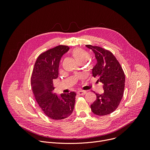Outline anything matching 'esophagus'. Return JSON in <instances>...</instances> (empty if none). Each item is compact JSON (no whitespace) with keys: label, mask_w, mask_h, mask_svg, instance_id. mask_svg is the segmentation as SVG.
Listing matches in <instances>:
<instances>
[{"label":"esophagus","mask_w":150,"mask_h":150,"mask_svg":"<svg viewBox=\"0 0 150 150\" xmlns=\"http://www.w3.org/2000/svg\"><path fill=\"white\" fill-rule=\"evenodd\" d=\"M87 93V91H85V90H80V91H78L77 92V94L79 95V96H82V95L85 94V93Z\"/></svg>","instance_id":"esophagus-1"}]
</instances>
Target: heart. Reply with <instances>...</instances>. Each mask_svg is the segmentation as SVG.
<instances>
[{
  "instance_id": "obj_1",
  "label": "heart",
  "mask_w": 150,
  "mask_h": 150,
  "mask_svg": "<svg viewBox=\"0 0 150 150\" xmlns=\"http://www.w3.org/2000/svg\"><path fill=\"white\" fill-rule=\"evenodd\" d=\"M72 54L78 63H85L90 57L89 53L81 48L74 49L72 51Z\"/></svg>"
}]
</instances>
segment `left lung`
<instances>
[{"label": "left lung", "instance_id": "1", "mask_svg": "<svg viewBox=\"0 0 150 150\" xmlns=\"http://www.w3.org/2000/svg\"><path fill=\"white\" fill-rule=\"evenodd\" d=\"M95 53L97 64L92 70L93 75L103 84L104 92L95 93L96 101L91 105L93 113L105 116L113 112L123 96L125 76L119 62L110 51L98 46L87 45Z\"/></svg>", "mask_w": 150, "mask_h": 150}]
</instances>
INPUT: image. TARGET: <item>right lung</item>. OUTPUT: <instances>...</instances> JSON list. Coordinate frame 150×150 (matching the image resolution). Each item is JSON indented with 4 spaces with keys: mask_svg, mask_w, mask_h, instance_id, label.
Segmentation results:
<instances>
[{
    "mask_svg": "<svg viewBox=\"0 0 150 150\" xmlns=\"http://www.w3.org/2000/svg\"><path fill=\"white\" fill-rule=\"evenodd\" d=\"M69 49L68 46L59 45L40 54L31 75V88L35 98L45 114L54 120L69 117L74 109L75 92L62 94L60 98L53 92V81L58 77L60 59Z\"/></svg>",
    "mask_w": 150,
    "mask_h": 150,
    "instance_id": "add662e5",
    "label": "right lung"
}]
</instances>
